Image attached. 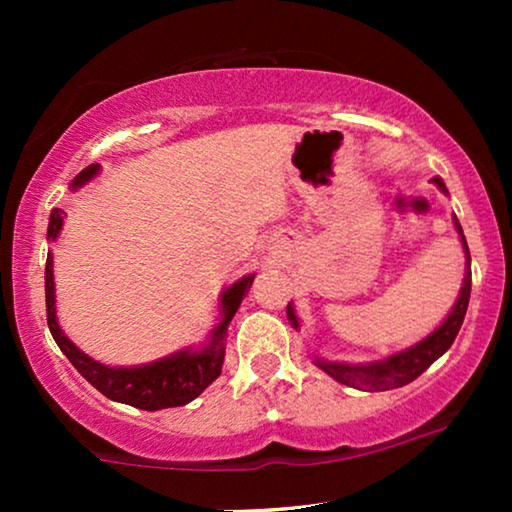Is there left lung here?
Returning <instances> with one entry per match:
<instances>
[{"label": "left lung", "instance_id": "1", "mask_svg": "<svg viewBox=\"0 0 512 512\" xmlns=\"http://www.w3.org/2000/svg\"><path fill=\"white\" fill-rule=\"evenodd\" d=\"M431 184H436L445 195H450L447 193L445 181L440 177H433ZM452 223L454 228H457L461 249H464L466 254V272H464V282H461L459 296L454 300L450 314L443 319V324H440L433 333L426 335L424 340L415 342V345L408 349H401V352L389 354L387 359L370 361V363H342V361L324 359V356H314V366L324 370L326 375H331L335 382L347 384V387H354L361 391H389V389L405 387V384L417 380V377L422 375L433 361L440 359V356L450 349L454 338H457L461 324H464L468 298H471V254H468L464 230H461V223L457 216H452ZM286 317H289V324L298 331L300 319L293 303L286 305Z\"/></svg>", "mask_w": 512, "mask_h": 512}]
</instances>
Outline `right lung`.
<instances>
[{
    "instance_id": "1",
    "label": "right lung",
    "mask_w": 512,
    "mask_h": 512,
    "mask_svg": "<svg viewBox=\"0 0 512 512\" xmlns=\"http://www.w3.org/2000/svg\"><path fill=\"white\" fill-rule=\"evenodd\" d=\"M100 174V165H88L72 179L69 188L79 191L86 186L90 179ZM62 223H65V212L62 209H53L51 219H48V233L46 240H58ZM254 272L237 279L230 284L226 291L219 296L221 317L219 324L212 328L207 335V342L202 347H184L179 352L163 359H156L151 363H142V366H107V363L95 361L93 356L81 352L72 340L67 338L58 324V310H55V279H53V254L48 251L46 258V319L48 328H51L53 340L58 342L62 354L72 361V366L93 384L97 391L111 398L116 403L132 405L139 410H163V408H177V405L191 403L198 398L216 377L221 375L223 356H226V338H228V324L233 321L237 307H240L242 298L247 296L251 284H254Z\"/></svg>"
}]
</instances>
